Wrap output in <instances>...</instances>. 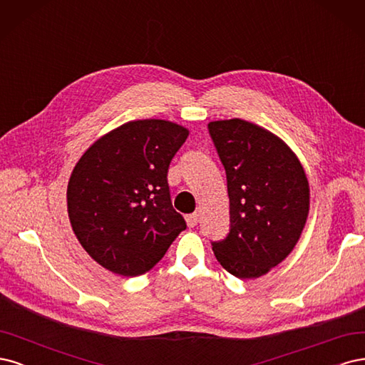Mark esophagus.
Instances as JSON below:
<instances>
[{
  "mask_svg": "<svg viewBox=\"0 0 365 365\" xmlns=\"http://www.w3.org/2000/svg\"><path fill=\"white\" fill-rule=\"evenodd\" d=\"M197 222H198V214L186 215V225H187V227H195Z\"/></svg>",
  "mask_w": 365,
  "mask_h": 365,
  "instance_id": "1",
  "label": "esophagus"
}]
</instances>
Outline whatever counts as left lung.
<instances>
[{"instance_id": "8db88e82", "label": "left lung", "mask_w": 365, "mask_h": 365, "mask_svg": "<svg viewBox=\"0 0 365 365\" xmlns=\"http://www.w3.org/2000/svg\"><path fill=\"white\" fill-rule=\"evenodd\" d=\"M209 135L226 170L227 237L212 242L221 267L256 279L296 247L309 212V183L291 148L265 128L240 118L212 121Z\"/></svg>"}]
</instances>
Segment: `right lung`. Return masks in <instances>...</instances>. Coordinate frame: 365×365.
Instances as JSON below:
<instances>
[{
	"instance_id": "1",
	"label": "right lung",
	"mask_w": 365,
	"mask_h": 365,
	"mask_svg": "<svg viewBox=\"0 0 365 365\" xmlns=\"http://www.w3.org/2000/svg\"><path fill=\"white\" fill-rule=\"evenodd\" d=\"M190 132L138 120L96 140L68 183V215L81 247L109 272L135 277L155 267L186 229L167 174Z\"/></svg>"
}]
</instances>
